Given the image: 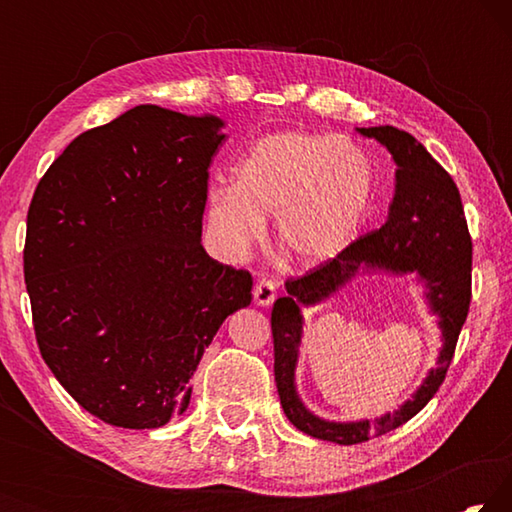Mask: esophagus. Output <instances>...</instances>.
I'll return each mask as SVG.
<instances>
[{"label": "esophagus", "mask_w": 512, "mask_h": 512, "mask_svg": "<svg viewBox=\"0 0 512 512\" xmlns=\"http://www.w3.org/2000/svg\"><path fill=\"white\" fill-rule=\"evenodd\" d=\"M275 282H271V280H266V277H262V280H259L257 284H255V291H253V296H255V305L257 307H268V305H273V300H275Z\"/></svg>", "instance_id": "esophagus-1"}]
</instances>
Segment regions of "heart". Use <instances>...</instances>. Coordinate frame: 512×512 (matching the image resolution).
<instances>
[{
	"instance_id": "b5f03b06",
	"label": "heart",
	"mask_w": 512,
	"mask_h": 512,
	"mask_svg": "<svg viewBox=\"0 0 512 512\" xmlns=\"http://www.w3.org/2000/svg\"><path fill=\"white\" fill-rule=\"evenodd\" d=\"M375 196V167L350 137L284 131L257 140L232 167V185L210 189L205 223L219 255L235 262L264 237L284 264L314 268L359 235Z\"/></svg>"
}]
</instances>
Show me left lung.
Wrapping results in <instances>:
<instances>
[{
    "label": "left lung",
    "mask_w": 512,
    "mask_h": 512,
    "mask_svg": "<svg viewBox=\"0 0 512 512\" xmlns=\"http://www.w3.org/2000/svg\"><path fill=\"white\" fill-rule=\"evenodd\" d=\"M357 133L377 140L393 155L397 167L395 194L388 205L386 223L354 241L339 257L289 280L287 296L275 300L271 314L275 384L282 409L293 427L311 438L336 445H357L368 438L384 436L429 404L452 363L472 298V239L467 232L461 194L452 176L409 133L393 126L357 128ZM366 272L411 274L423 287L430 313L439 318L444 345L437 366L416 389L412 400L393 414L387 412L375 421H325L306 409L295 386L304 324L301 309L328 299Z\"/></svg>",
    "instance_id": "left-lung-1"
}]
</instances>
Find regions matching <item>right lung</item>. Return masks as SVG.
<instances>
[{
  "label": "right lung",
  "instance_id": "obj_1",
  "mask_svg": "<svg viewBox=\"0 0 512 512\" xmlns=\"http://www.w3.org/2000/svg\"><path fill=\"white\" fill-rule=\"evenodd\" d=\"M216 115L135 106L67 146L36 187L24 282L42 359L94 418L158 429L253 277L201 244Z\"/></svg>",
  "mask_w": 512,
  "mask_h": 512
}]
</instances>
